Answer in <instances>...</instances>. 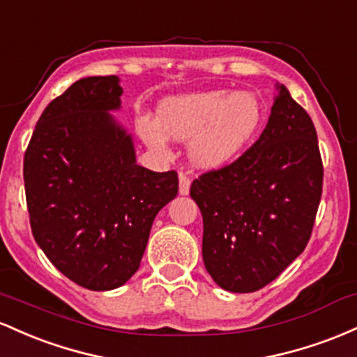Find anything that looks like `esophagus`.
<instances>
[{
  "instance_id": "obj_1",
  "label": "esophagus",
  "mask_w": 357,
  "mask_h": 357,
  "mask_svg": "<svg viewBox=\"0 0 357 357\" xmlns=\"http://www.w3.org/2000/svg\"><path fill=\"white\" fill-rule=\"evenodd\" d=\"M190 190V177L185 174L178 175V192L180 195H187Z\"/></svg>"
}]
</instances>
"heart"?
I'll list each match as a JSON object with an SVG mask.
<instances>
[{"instance_id":"b5f03b06","label":"heart","mask_w":357,"mask_h":357,"mask_svg":"<svg viewBox=\"0 0 357 357\" xmlns=\"http://www.w3.org/2000/svg\"><path fill=\"white\" fill-rule=\"evenodd\" d=\"M261 101L253 92L215 89L174 96L157 107V123L139 121V135L153 151L165 153L168 138L185 142L190 162L204 170H218L234 162L258 133Z\"/></svg>"}]
</instances>
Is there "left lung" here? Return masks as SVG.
Listing matches in <instances>:
<instances>
[{
  "mask_svg": "<svg viewBox=\"0 0 357 357\" xmlns=\"http://www.w3.org/2000/svg\"><path fill=\"white\" fill-rule=\"evenodd\" d=\"M258 142L192 182L204 221L202 258L219 287L251 294L302 255L322 195L317 133L283 84Z\"/></svg>",
  "mask_w": 357,
  "mask_h": 357,
  "instance_id": "8db88e82",
  "label": "left lung"
}]
</instances>
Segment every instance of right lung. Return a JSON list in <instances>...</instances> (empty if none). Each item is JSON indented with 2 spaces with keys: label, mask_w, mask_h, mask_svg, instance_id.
<instances>
[{
  "label": "right lung",
  "mask_w": 357,
  "mask_h": 357,
  "mask_svg": "<svg viewBox=\"0 0 357 357\" xmlns=\"http://www.w3.org/2000/svg\"><path fill=\"white\" fill-rule=\"evenodd\" d=\"M118 75L79 79L40 116L25 151L35 241L60 273L87 290L125 285L139 268L151 224L177 197V172L136 163Z\"/></svg>",
  "instance_id": "add662e5"
}]
</instances>
